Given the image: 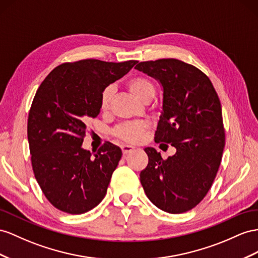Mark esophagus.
Instances as JSON below:
<instances>
[{
    "mask_svg": "<svg viewBox=\"0 0 258 258\" xmlns=\"http://www.w3.org/2000/svg\"><path fill=\"white\" fill-rule=\"evenodd\" d=\"M122 151H123V155H127L131 151H133L135 149V147L133 146H130V145H122Z\"/></svg>",
    "mask_w": 258,
    "mask_h": 258,
    "instance_id": "obj_1",
    "label": "esophagus"
}]
</instances>
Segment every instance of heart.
I'll return each instance as SVG.
<instances>
[{"label":"heart","instance_id":"obj_1","mask_svg":"<svg viewBox=\"0 0 258 258\" xmlns=\"http://www.w3.org/2000/svg\"><path fill=\"white\" fill-rule=\"evenodd\" d=\"M127 88L141 101L153 98L155 95V86L146 77L138 76L130 79L127 82ZM113 95V86H108L102 90L100 96V109L102 111H107L109 109ZM145 130H146L145 123H126L118 126L114 131V134L125 142H136L140 140Z\"/></svg>","mask_w":258,"mask_h":258}]
</instances>
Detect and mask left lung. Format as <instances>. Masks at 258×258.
I'll use <instances>...</instances> for the list:
<instances>
[{
  "label": "left lung",
  "instance_id": "1",
  "mask_svg": "<svg viewBox=\"0 0 258 258\" xmlns=\"http://www.w3.org/2000/svg\"><path fill=\"white\" fill-rule=\"evenodd\" d=\"M135 69L155 78L162 89L155 142L176 149L163 160L155 148H145L149 161L141 183L158 208L185 213L206 196L220 166L224 148L220 100L202 71L176 58L141 62Z\"/></svg>",
  "mask_w": 258,
  "mask_h": 258
}]
</instances>
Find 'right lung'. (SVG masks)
I'll return each instance as SVG.
<instances>
[{"mask_svg":"<svg viewBox=\"0 0 258 258\" xmlns=\"http://www.w3.org/2000/svg\"><path fill=\"white\" fill-rule=\"evenodd\" d=\"M136 63H64L36 92L27 126L32 170L48 201L64 213H87L107 194L122 150L107 142L92 156L82 146L85 123L100 113L102 90Z\"/></svg>","mask_w":258,"mask_h":258,"instance_id":"right-lung-1","label":"right lung"}]
</instances>
